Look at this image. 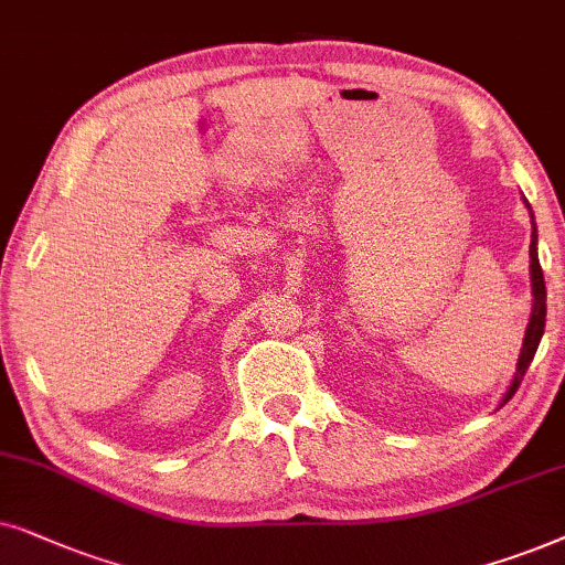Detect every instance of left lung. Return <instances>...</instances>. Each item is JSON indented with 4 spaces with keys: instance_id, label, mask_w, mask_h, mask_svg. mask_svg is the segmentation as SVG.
I'll use <instances>...</instances> for the list:
<instances>
[{
    "instance_id": "1",
    "label": "left lung",
    "mask_w": 565,
    "mask_h": 565,
    "mask_svg": "<svg viewBox=\"0 0 565 565\" xmlns=\"http://www.w3.org/2000/svg\"><path fill=\"white\" fill-rule=\"evenodd\" d=\"M532 227H535V222H532ZM530 274H532V297H535V305H532V318H530V326H527V335H524V345H522V353H519V366H516V377L511 382L507 397H503L501 405H507L511 401V395L516 393L519 385H522V377L527 374L532 359H535V351L540 345V338H543V330H545V276H543V268H540V258H537V230H532V243H530Z\"/></svg>"
}]
</instances>
